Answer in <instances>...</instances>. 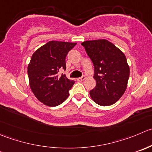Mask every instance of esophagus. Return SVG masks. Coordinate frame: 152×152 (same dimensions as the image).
<instances>
[{
  "mask_svg": "<svg viewBox=\"0 0 152 152\" xmlns=\"http://www.w3.org/2000/svg\"><path fill=\"white\" fill-rule=\"evenodd\" d=\"M85 79V76H82V77H80V78H77V79H76V80L78 81V82H82V81H84Z\"/></svg>",
  "mask_w": 152,
  "mask_h": 152,
  "instance_id": "obj_1",
  "label": "esophagus"
}]
</instances>
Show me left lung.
<instances>
[{"mask_svg":"<svg viewBox=\"0 0 152 152\" xmlns=\"http://www.w3.org/2000/svg\"><path fill=\"white\" fill-rule=\"evenodd\" d=\"M82 46L94 66L96 87L90 91L92 99L102 106L118 101L127 88L130 70L126 56L104 39L87 41Z\"/></svg>","mask_w":152,"mask_h":152,"instance_id":"1","label":"left lung"}]
</instances>
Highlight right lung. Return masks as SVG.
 <instances>
[{
	"label": "right lung",
	"instance_id": "right-lung-1",
	"mask_svg": "<svg viewBox=\"0 0 152 152\" xmlns=\"http://www.w3.org/2000/svg\"><path fill=\"white\" fill-rule=\"evenodd\" d=\"M76 43L49 42L32 56L27 67L29 86L36 98L45 104L55 107L65 101L74 81L65 74V58Z\"/></svg>",
	"mask_w": 152,
	"mask_h": 152
}]
</instances>
